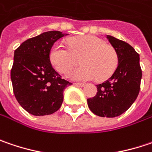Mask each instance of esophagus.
I'll return each mask as SVG.
<instances>
[{"label": "esophagus", "mask_w": 152, "mask_h": 152, "mask_svg": "<svg viewBox=\"0 0 152 152\" xmlns=\"http://www.w3.org/2000/svg\"><path fill=\"white\" fill-rule=\"evenodd\" d=\"M73 85H75L77 86H80V87H84L86 86V84H83V83H74Z\"/></svg>", "instance_id": "34e87169"}]
</instances>
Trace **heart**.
Returning <instances> with one entry per match:
<instances>
[{"instance_id":"heart-1","label":"heart","mask_w":152,"mask_h":152,"mask_svg":"<svg viewBox=\"0 0 152 152\" xmlns=\"http://www.w3.org/2000/svg\"><path fill=\"white\" fill-rule=\"evenodd\" d=\"M70 49L64 43L56 42L50 51V61L53 67L61 73L68 72L79 62L82 66L68 72L73 80H105L115 72L118 56L113 47L93 35L69 39Z\"/></svg>"}]
</instances>
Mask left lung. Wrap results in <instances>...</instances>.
<instances>
[{
    "label": "left lung",
    "mask_w": 152,
    "mask_h": 152,
    "mask_svg": "<svg viewBox=\"0 0 152 152\" xmlns=\"http://www.w3.org/2000/svg\"><path fill=\"white\" fill-rule=\"evenodd\" d=\"M107 38L117 54V67L109 80L96 85L97 92L87 103L96 115L112 118L123 114L136 100L142 71L140 55L130 44L110 35Z\"/></svg>",
    "instance_id": "obj_1"
}]
</instances>
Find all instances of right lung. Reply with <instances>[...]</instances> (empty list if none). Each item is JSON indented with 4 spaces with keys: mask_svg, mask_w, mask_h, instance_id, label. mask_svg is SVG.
Returning a JSON list of instances; mask_svg holds the SVG:
<instances>
[{
    "mask_svg": "<svg viewBox=\"0 0 152 152\" xmlns=\"http://www.w3.org/2000/svg\"><path fill=\"white\" fill-rule=\"evenodd\" d=\"M66 35L46 31L27 39L14 51L11 70L13 93L21 107L33 115L57 111L63 102L64 89L72 85L61 79L50 61L52 46Z\"/></svg>",
    "mask_w": 152,
    "mask_h": 152,
    "instance_id": "right-lung-1",
    "label": "right lung"
}]
</instances>
